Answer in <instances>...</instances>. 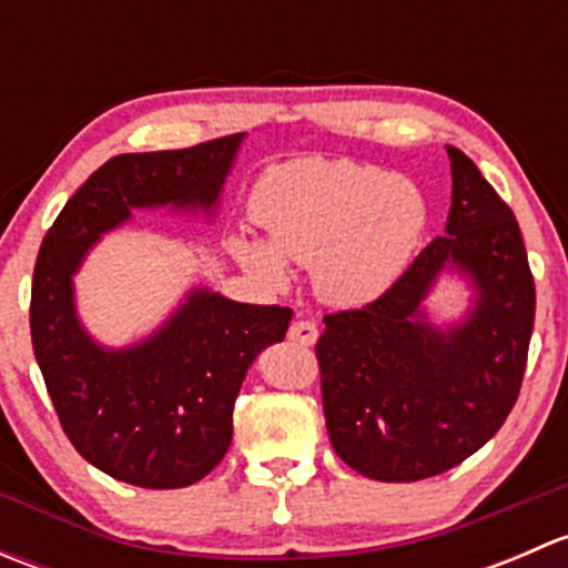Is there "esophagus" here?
<instances>
[{
	"mask_svg": "<svg viewBox=\"0 0 568 568\" xmlns=\"http://www.w3.org/2000/svg\"><path fill=\"white\" fill-rule=\"evenodd\" d=\"M288 337L294 343H300V346H313V343L318 341V326L307 318H296L294 324H291Z\"/></svg>",
	"mask_w": 568,
	"mask_h": 568,
	"instance_id": "1",
	"label": "esophagus"
}]
</instances>
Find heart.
<instances>
[{"label": "heart", "mask_w": 568, "mask_h": 568, "mask_svg": "<svg viewBox=\"0 0 568 568\" xmlns=\"http://www.w3.org/2000/svg\"><path fill=\"white\" fill-rule=\"evenodd\" d=\"M257 233L227 247L255 277L288 283V261L313 266L326 305L365 307L398 285L428 231V200L415 181L348 159H305L261 178L252 197Z\"/></svg>", "instance_id": "obj_1"}]
</instances>
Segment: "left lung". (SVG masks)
Masks as SVG:
<instances>
[{
  "label": "left lung",
  "mask_w": 568,
  "mask_h": 568,
  "mask_svg": "<svg viewBox=\"0 0 568 568\" xmlns=\"http://www.w3.org/2000/svg\"><path fill=\"white\" fill-rule=\"evenodd\" d=\"M448 148L450 211L393 291L332 313L318 337L332 448L385 484L432 478L484 448L523 385L536 288L511 209ZM443 278L468 294L456 317L430 302Z\"/></svg>",
  "instance_id": "8db88e82"
}]
</instances>
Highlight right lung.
<instances>
[{
  "label": "right lung",
  "mask_w": 568,
  "mask_h": 568,
  "mask_svg": "<svg viewBox=\"0 0 568 568\" xmlns=\"http://www.w3.org/2000/svg\"><path fill=\"white\" fill-rule=\"evenodd\" d=\"M244 134L183 151L109 159L77 189L40 244L32 277V348L62 428L82 459L142 486L181 489L209 475L233 439V406L257 354L294 313L192 285L170 316L125 346L84 326L73 277L134 211L216 220Z\"/></svg>",
  "instance_id": "add662e5"
}]
</instances>
